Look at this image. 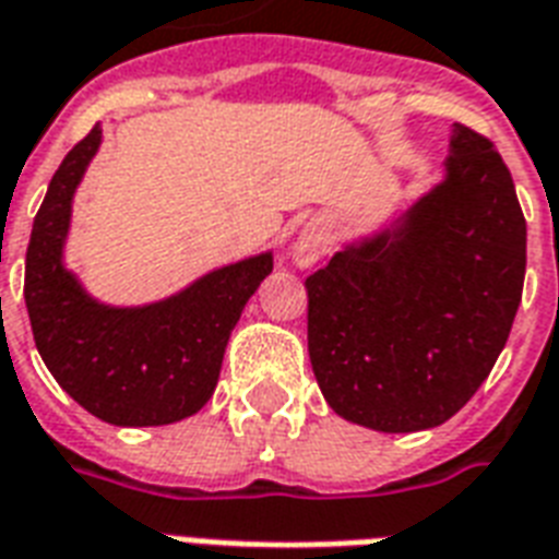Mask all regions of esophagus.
I'll return each instance as SVG.
<instances>
[{"mask_svg": "<svg viewBox=\"0 0 559 559\" xmlns=\"http://www.w3.org/2000/svg\"><path fill=\"white\" fill-rule=\"evenodd\" d=\"M322 251H325V228L308 225L293 246V258H296L298 266H313L322 258Z\"/></svg>", "mask_w": 559, "mask_h": 559, "instance_id": "1", "label": "esophagus"}]
</instances>
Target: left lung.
Instances as JSON below:
<instances>
[{
	"mask_svg": "<svg viewBox=\"0 0 559 559\" xmlns=\"http://www.w3.org/2000/svg\"><path fill=\"white\" fill-rule=\"evenodd\" d=\"M527 228L492 140L454 122L445 181L399 228L308 275V352L325 402L386 433L437 428L478 393L525 284Z\"/></svg>",
	"mask_w": 559,
	"mask_h": 559,
	"instance_id": "left-lung-1",
	"label": "left lung"
}]
</instances>
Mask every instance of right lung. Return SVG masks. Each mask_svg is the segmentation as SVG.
I'll return each mask as SVG.
<instances>
[{
  "label": "right lung",
  "instance_id": "obj_1",
  "mask_svg": "<svg viewBox=\"0 0 559 559\" xmlns=\"http://www.w3.org/2000/svg\"><path fill=\"white\" fill-rule=\"evenodd\" d=\"M102 143L79 140L49 181L25 251V308L55 381L96 419L126 428L169 425L207 404L246 301L272 272V254L231 263L148 308H105L63 270L72 193Z\"/></svg>",
  "mask_w": 559,
  "mask_h": 559
}]
</instances>
